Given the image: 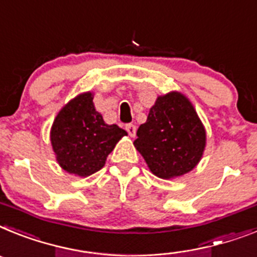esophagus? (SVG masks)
Wrapping results in <instances>:
<instances>
[{
  "instance_id": "34e87169",
  "label": "esophagus",
  "mask_w": 257,
  "mask_h": 257,
  "mask_svg": "<svg viewBox=\"0 0 257 257\" xmlns=\"http://www.w3.org/2000/svg\"><path fill=\"white\" fill-rule=\"evenodd\" d=\"M125 129H126V132H128L131 137H135V136H136V129H137V128H136L135 124H126Z\"/></svg>"
}]
</instances>
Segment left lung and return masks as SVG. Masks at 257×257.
I'll list each match as a JSON object with an SVG mask.
<instances>
[{
    "label": "left lung",
    "mask_w": 257,
    "mask_h": 257,
    "mask_svg": "<svg viewBox=\"0 0 257 257\" xmlns=\"http://www.w3.org/2000/svg\"><path fill=\"white\" fill-rule=\"evenodd\" d=\"M135 146L154 175L173 178L190 172L202 158L206 131L193 104L180 93L156 99Z\"/></svg>",
    "instance_id": "obj_1"
}]
</instances>
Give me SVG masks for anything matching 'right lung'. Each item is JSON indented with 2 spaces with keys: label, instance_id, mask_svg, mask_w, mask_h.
Listing matches in <instances>:
<instances>
[{
  "label": "right lung",
  "instance_id": "right-lung-1",
  "mask_svg": "<svg viewBox=\"0 0 257 257\" xmlns=\"http://www.w3.org/2000/svg\"><path fill=\"white\" fill-rule=\"evenodd\" d=\"M124 129L108 125L97 112L91 93L70 102L58 113L51 128V145L58 163L68 173L90 176L102 168Z\"/></svg>",
  "mask_w": 257,
  "mask_h": 257
}]
</instances>
